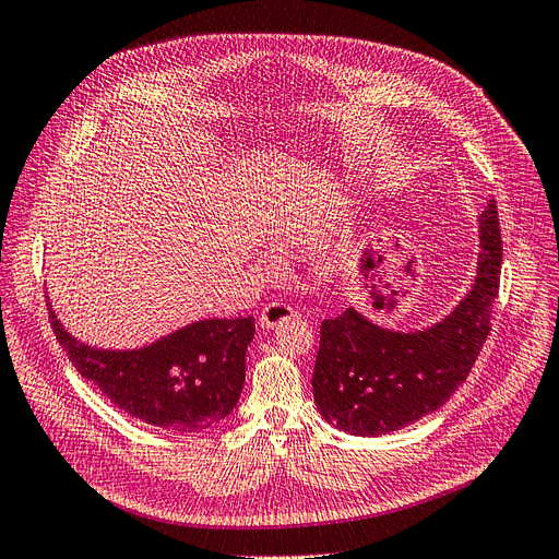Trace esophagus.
I'll use <instances>...</instances> for the list:
<instances>
[{
  "mask_svg": "<svg viewBox=\"0 0 559 559\" xmlns=\"http://www.w3.org/2000/svg\"><path fill=\"white\" fill-rule=\"evenodd\" d=\"M295 318H299V311L297 308H293V306H287V304H283V301H272V304H266L264 308H262V313H260V326L262 329H274V326H278V324H283V322H287V320H295Z\"/></svg>",
  "mask_w": 559,
  "mask_h": 559,
  "instance_id": "34e87169",
  "label": "esophagus"
}]
</instances>
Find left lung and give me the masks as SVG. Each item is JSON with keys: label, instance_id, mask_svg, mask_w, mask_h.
<instances>
[{"label": "left lung", "instance_id": "obj_1", "mask_svg": "<svg viewBox=\"0 0 559 559\" xmlns=\"http://www.w3.org/2000/svg\"><path fill=\"white\" fill-rule=\"evenodd\" d=\"M479 262L472 290L421 332H394L353 306L320 324L313 396L320 415L349 436L394 432L444 405L477 361L500 290L498 204L479 216Z\"/></svg>", "mask_w": 559, "mask_h": 559}]
</instances>
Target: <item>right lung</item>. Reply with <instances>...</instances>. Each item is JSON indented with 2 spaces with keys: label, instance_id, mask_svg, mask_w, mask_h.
<instances>
[{
  "label": "right lung",
  "instance_id": "add662e5",
  "mask_svg": "<svg viewBox=\"0 0 559 559\" xmlns=\"http://www.w3.org/2000/svg\"><path fill=\"white\" fill-rule=\"evenodd\" d=\"M50 324L64 353L103 396L142 424L204 432L235 409L246 380V349L255 318L198 320L135 349H98Z\"/></svg>",
  "mask_w": 559,
  "mask_h": 559
}]
</instances>
